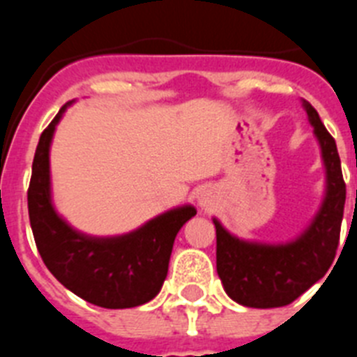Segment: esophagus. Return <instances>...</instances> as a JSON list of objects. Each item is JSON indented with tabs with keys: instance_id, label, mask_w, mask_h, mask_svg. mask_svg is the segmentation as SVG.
<instances>
[{
	"instance_id": "1",
	"label": "esophagus",
	"mask_w": 357,
	"mask_h": 357,
	"mask_svg": "<svg viewBox=\"0 0 357 357\" xmlns=\"http://www.w3.org/2000/svg\"><path fill=\"white\" fill-rule=\"evenodd\" d=\"M198 202H200V206L204 207V209L206 211H209V209H213V197H211L209 193H204V195H200V198H198Z\"/></svg>"
}]
</instances>
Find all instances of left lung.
Here are the masks:
<instances>
[{
	"label": "left lung",
	"mask_w": 357,
	"mask_h": 357,
	"mask_svg": "<svg viewBox=\"0 0 357 357\" xmlns=\"http://www.w3.org/2000/svg\"><path fill=\"white\" fill-rule=\"evenodd\" d=\"M326 164L327 193L313 223L304 234L286 245L243 241L216 227V270L227 295L247 307H280L291 304L326 275L338 250L345 182L342 160L333 135L324 127L314 107L302 100Z\"/></svg>",
	"instance_id": "obj_1"
}]
</instances>
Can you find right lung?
Wrapping results in <instances>:
<instances>
[{"mask_svg":"<svg viewBox=\"0 0 357 357\" xmlns=\"http://www.w3.org/2000/svg\"><path fill=\"white\" fill-rule=\"evenodd\" d=\"M66 107L40 134L31 164L28 214L37 250L53 277L84 301L107 309L135 307L160 291L176 232L197 209L168 211L118 238H91L71 229L50 195V143Z\"/></svg>","mask_w":357,"mask_h":357,"instance_id":"1","label":"right lung"}]
</instances>
